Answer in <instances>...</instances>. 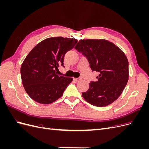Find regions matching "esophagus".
Returning <instances> with one entry per match:
<instances>
[{
	"label": "esophagus",
	"instance_id": "esophagus-1",
	"mask_svg": "<svg viewBox=\"0 0 149 149\" xmlns=\"http://www.w3.org/2000/svg\"><path fill=\"white\" fill-rule=\"evenodd\" d=\"M81 79V78H74V80L75 81H79Z\"/></svg>",
	"mask_w": 149,
	"mask_h": 149
}]
</instances>
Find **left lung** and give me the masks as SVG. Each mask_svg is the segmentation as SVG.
Returning a JSON list of instances; mask_svg holds the SVG:
<instances>
[{"mask_svg":"<svg viewBox=\"0 0 149 149\" xmlns=\"http://www.w3.org/2000/svg\"><path fill=\"white\" fill-rule=\"evenodd\" d=\"M74 48L86 57L93 71L99 73L97 81L89 83L83 93L84 100L91 104L109 105L123 93L129 79V63L124 53L106 40H80Z\"/></svg>","mask_w":149,"mask_h":149,"instance_id":"1","label":"left lung"}]
</instances>
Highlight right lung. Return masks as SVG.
<instances>
[{"instance_id": "add662e5", "label": "right lung", "mask_w": 149, "mask_h": 149, "mask_svg": "<svg viewBox=\"0 0 149 149\" xmlns=\"http://www.w3.org/2000/svg\"><path fill=\"white\" fill-rule=\"evenodd\" d=\"M77 42L76 38H48L26 56L21 66V78L25 91L33 101L48 104L62 96L73 78L56 74V71L64 66L65 54Z\"/></svg>"}]
</instances>
